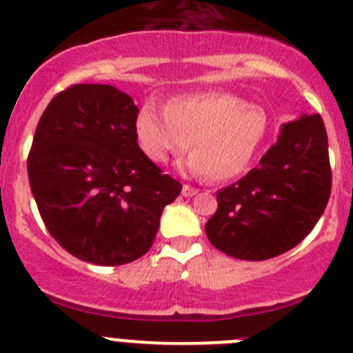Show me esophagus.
Listing matches in <instances>:
<instances>
[{
    "mask_svg": "<svg viewBox=\"0 0 353 353\" xmlns=\"http://www.w3.org/2000/svg\"><path fill=\"white\" fill-rule=\"evenodd\" d=\"M196 193H198L196 188L190 186V184H184V186H183V196L191 198V196H194V194H196Z\"/></svg>",
    "mask_w": 353,
    "mask_h": 353,
    "instance_id": "obj_1",
    "label": "esophagus"
}]
</instances>
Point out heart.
Instances as JSON below:
<instances>
[{"mask_svg": "<svg viewBox=\"0 0 353 353\" xmlns=\"http://www.w3.org/2000/svg\"><path fill=\"white\" fill-rule=\"evenodd\" d=\"M266 131L265 109L225 92L179 95L165 109L148 101L134 119L137 143L150 162L181 157L191 141L186 169L215 183L234 179L251 165Z\"/></svg>", "mask_w": 353, "mask_h": 353, "instance_id": "obj_1", "label": "heart"}]
</instances>
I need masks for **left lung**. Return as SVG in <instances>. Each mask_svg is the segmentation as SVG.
Here are the masks:
<instances>
[{
	"label": "left lung",
	"mask_w": 353,
	"mask_h": 353,
	"mask_svg": "<svg viewBox=\"0 0 353 353\" xmlns=\"http://www.w3.org/2000/svg\"><path fill=\"white\" fill-rule=\"evenodd\" d=\"M331 193L328 137L319 114H302L258 165L216 193L208 241L237 259L263 261L295 248L318 223Z\"/></svg>",
	"instance_id": "8db88e82"
}]
</instances>
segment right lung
Here are the masks:
<instances>
[{
  "label": "right lung",
  "mask_w": 353,
  "mask_h": 353,
  "mask_svg": "<svg viewBox=\"0 0 353 353\" xmlns=\"http://www.w3.org/2000/svg\"><path fill=\"white\" fill-rule=\"evenodd\" d=\"M137 114L116 87L81 83L59 92L35 130L32 194L49 234L81 261L119 266L143 256L183 190L141 154Z\"/></svg>",
  "instance_id": "right-lung-1"
}]
</instances>
